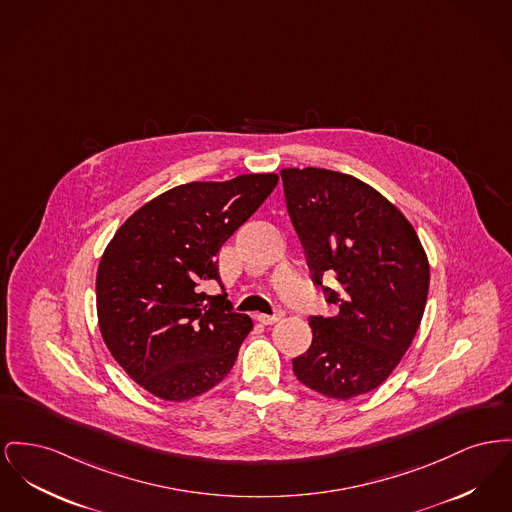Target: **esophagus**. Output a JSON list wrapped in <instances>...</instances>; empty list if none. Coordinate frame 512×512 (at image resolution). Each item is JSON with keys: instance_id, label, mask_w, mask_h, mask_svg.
<instances>
[{"instance_id": "esophagus-1", "label": "esophagus", "mask_w": 512, "mask_h": 512, "mask_svg": "<svg viewBox=\"0 0 512 512\" xmlns=\"http://www.w3.org/2000/svg\"><path fill=\"white\" fill-rule=\"evenodd\" d=\"M282 317H284V311L280 309V311H276V313H272V315L259 313V315H257V321H259V323H263V325H274V323H278Z\"/></svg>"}]
</instances>
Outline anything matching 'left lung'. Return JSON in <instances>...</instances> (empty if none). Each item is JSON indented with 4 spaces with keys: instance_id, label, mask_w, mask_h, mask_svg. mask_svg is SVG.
<instances>
[{
    "instance_id": "obj_1",
    "label": "left lung",
    "mask_w": 512,
    "mask_h": 512,
    "mask_svg": "<svg viewBox=\"0 0 512 512\" xmlns=\"http://www.w3.org/2000/svg\"><path fill=\"white\" fill-rule=\"evenodd\" d=\"M280 176L313 282L336 305L332 317H309L313 342L292 360L294 373L329 398L373 391L420 329L429 290L420 238L391 201L354 176L323 168Z\"/></svg>"
}]
</instances>
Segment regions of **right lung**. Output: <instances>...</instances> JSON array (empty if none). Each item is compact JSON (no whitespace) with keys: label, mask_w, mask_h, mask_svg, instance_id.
Instances as JSON below:
<instances>
[{"label":"right lung","mask_w":512,"mask_h":512,"mask_svg":"<svg viewBox=\"0 0 512 512\" xmlns=\"http://www.w3.org/2000/svg\"><path fill=\"white\" fill-rule=\"evenodd\" d=\"M276 174L178 185L133 212L108 243L96 274L102 338L145 391L183 402L216 387L234 367L253 329L226 294L201 286L220 280L218 251L257 211Z\"/></svg>","instance_id":"obj_1"}]
</instances>
